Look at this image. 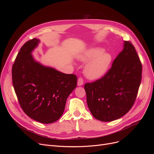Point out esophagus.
Here are the masks:
<instances>
[{
    "label": "esophagus",
    "instance_id": "esophagus-1",
    "mask_svg": "<svg viewBox=\"0 0 154 154\" xmlns=\"http://www.w3.org/2000/svg\"><path fill=\"white\" fill-rule=\"evenodd\" d=\"M84 84V80L82 78H79L77 80V85L78 86H82Z\"/></svg>",
    "mask_w": 154,
    "mask_h": 154
}]
</instances>
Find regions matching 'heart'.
Returning a JSON list of instances; mask_svg holds the SVG:
<instances>
[{
    "instance_id": "1",
    "label": "heart",
    "mask_w": 154,
    "mask_h": 154,
    "mask_svg": "<svg viewBox=\"0 0 154 154\" xmlns=\"http://www.w3.org/2000/svg\"><path fill=\"white\" fill-rule=\"evenodd\" d=\"M105 49L100 47H94L84 51L77 56L82 62H88L84 67V75L91 80H97L103 77L108 72L112 61L110 54L105 52Z\"/></svg>"
}]
</instances>
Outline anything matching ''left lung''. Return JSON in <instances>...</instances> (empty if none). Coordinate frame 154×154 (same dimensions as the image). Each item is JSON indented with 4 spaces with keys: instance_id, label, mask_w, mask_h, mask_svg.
I'll return each instance as SVG.
<instances>
[{
    "instance_id": "left-lung-1",
    "label": "left lung",
    "mask_w": 154,
    "mask_h": 154,
    "mask_svg": "<svg viewBox=\"0 0 154 154\" xmlns=\"http://www.w3.org/2000/svg\"><path fill=\"white\" fill-rule=\"evenodd\" d=\"M106 75L84 88L92 116L102 122H111L130 110L135 100L142 79V65L135 47L124 41Z\"/></svg>"
}]
</instances>
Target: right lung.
Masks as SVG:
<instances>
[{"instance_id":"add662e5","label":"right lung","mask_w":154,"mask_h":154,"mask_svg":"<svg viewBox=\"0 0 154 154\" xmlns=\"http://www.w3.org/2000/svg\"><path fill=\"white\" fill-rule=\"evenodd\" d=\"M40 42L34 38L21 47L12 66V83L23 112L38 122L51 124L63 114L77 78L35 60L32 53Z\"/></svg>"}]
</instances>
